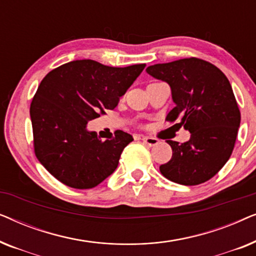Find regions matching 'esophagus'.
Instances as JSON below:
<instances>
[{"mask_svg": "<svg viewBox=\"0 0 256 256\" xmlns=\"http://www.w3.org/2000/svg\"><path fill=\"white\" fill-rule=\"evenodd\" d=\"M141 140L143 142L146 143V144H148L149 146H155L158 144V140L155 138H141Z\"/></svg>", "mask_w": 256, "mask_h": 256, "instance_id": "obj_1", "label": "esophagus"}]
</instances>
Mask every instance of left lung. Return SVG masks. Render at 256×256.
Returning a JSON list of instances; mask_svg holds the SVG:
<instances>
[{
    "label": "left lung",
    "mask_w": 256,
    "mask_h": 256,
    "mask_svg": "<svg viewBox=\"0 0 256 256\" xmlns=\"http://www.w3.org/2000/svg\"><path fill=\"white\" fill-rule=\"evenodd\" d=\"M146 71L170 86L174 107L166 120L180 118L178 124L191 134L182 144L168 141L172 157L160 166V174L182 185L204 183L228 160L240 127L228 79L216 66L198 58L152 65Z\"/></svg>",
    "instance_id": "1"
}]
</instances>
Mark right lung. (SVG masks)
I'll use <instances>...</instances> for the list:
<instances>
[{
	"label": "right lung",
	"mask_w": 256,
	"mask_h": 256,
	"mask_svg": "<svg viewBox=\"0 0 256 256\" xmlns=\"http://www.w3.org/2000/svg\"><path fill=\"white\" fill-rule=\"evenodd\" d=\"M146 64L110 68L90 59L73 60L45 76L30 106L34 154L42 166L62 184L92 188L118 168L132 136L118 130L100 140L87 124L118 100Z\"/></svg>",
	"instance_id": "obj_1"
}]
</instances>
